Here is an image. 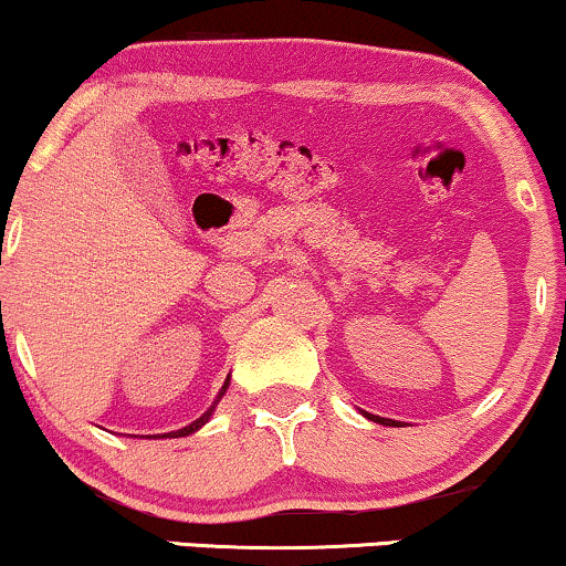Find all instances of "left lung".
I'll use <instances>...</instances> for the list:
<instances>
[{
	"mask_svg": "<svg viewBox=\"0 0 566 566\" xmlns=\"http://www.w3.org/2000/svg\"><path fill=\"white\" fill-rule=\"evenodd\" d=\"M370 420H376V423H395V420H384V418H378V415H368Z\"/></svg>",
	"mask_w": 566,
	"mask_h": 566,
	"instance_id": "obj_1",
	"label": "left lung"
}]
</instances>
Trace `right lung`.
Masks as SVG:
<instances>
[{
  "instance_id": "right-lung-1",
  "label": "right lung",
  "mask_w": 566,
  "mask_h": 566,
  "mask_svg": "<svg viewBox=\"0 0 566 566\" xmlns=\"http://www.w3.org/2000/svg\"><path fill=\"white\" fill-rule=\"evenodd\" d=\"M227 386H230V378H227V381H224V386H221V391H219V399H221V395H224V391H227ZM219 399H217V402H219ZM217 402H213V405H211V410H209V412H203V415H200V418H198V420H192V423H190V426H185V428H180V431H175V433H167V436H188V433H192V431H198V428H200V426H203V423H206V420H209V418H211V412H213V407H217Z\"/></svg>"
}]
</instances>
